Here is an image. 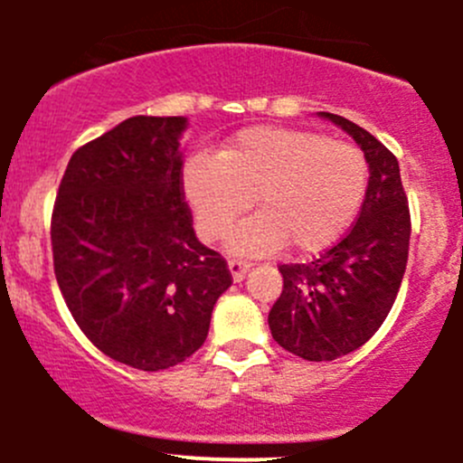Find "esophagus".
Here are the masks:
<instances>
[{
    "instance_id": "obj_1",
    "label": "esophagus",
    "mask_w": 463,
    "mask_h": 463,
    "mask_svg": "<svg viewBox=\"0 0 463 463\" xmlns=\"http://www.w3.org/2000/svg\"><path fill=\"white\" fill-rule=\"evenodd\" d=\"M228 269H231L232 279H235V282H241V279H244V275L253 269V264H250V261H244V260H231L228 261Z\"/></svg>"
}]
</instances>
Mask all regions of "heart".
Wrapping results in <instances>:
<instances>
[{"mask_svg": "<svg viewBox=\"0 0 463 463\" xmlns=\"http://www.w3.org/2000/svg\"><path fill=\"white\" fill-rule=\"evenodd\" d=\"M181 188L205 240L226 235L250 203L260 208L231 235L232 253L269 255L284 244L318 253L356 217L367 190V161L352 143L258 125L228 138L219 154L190 156Z\"/></svg>", "mask_w": 463, "mask_h": 463, "instance_id": "obj_1", "label": "heart"}]
</instances>
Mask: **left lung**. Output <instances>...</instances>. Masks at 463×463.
Masks as SVG:
<instances>
[{"label": "left lung", "instance_id": "8db88e82", "mask_svg": "<svg viewBox=\"0 0 463 463\" xmlns=\"http://www.w3.org/2000/svg\"><path fill=\"white\" fill-rule=\"evenodd\" d=\"M349 134L370 167L356 223L307 264H282V296L269 314L275 343L305 361H335L363 347L390 314L408 264L410 210L399 161L367 129L318 111Z\"/></svg>", "mask_w": 463, "mask_h": 463}]
</instances>
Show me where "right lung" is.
Returning <instances> with one entry per match:
<instances>
[{
  "label": "right lung",
  "mask_w": 463,
  "mask_h": 463,
  "mask_svg": "<svg viewBox=\"0 0 463 463\" xmlns=\"http://www.w3.org/2000/svg\"><path fill=\"white\" fill-rule=\"evenodd\" d=\"M184 116H134L76 149L51 217L53 269L82 334L143 372L193 356L232 284L181 188Z\"/></svg>",
  "instance_id": "1"
}]
</instances>
